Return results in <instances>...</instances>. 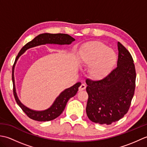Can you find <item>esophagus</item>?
Listing matches in <instances>:
<instances>
[{
    "label": "esophagus",
    "mask_w": 147,
    "mask_h": 147,
    "mask_svg": "<svg viewBox=\"0 0 147 147\" xmlns=\"http://www.w3.org/2000/svg\"><path fill=\"white\" fill-rule=\"evenodd\" d=\"M86 85L85 84H82V85H80V86L79 87V91H82V90H85L86 88Z\"/></svg>",
    "instance_id": "34e87169"
}]
</instances>
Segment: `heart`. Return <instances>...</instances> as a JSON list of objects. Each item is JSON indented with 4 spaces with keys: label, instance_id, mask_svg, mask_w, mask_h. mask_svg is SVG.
Wrapping results in <instances>:
<instances>
[{
    "label": "heart",
    "instance_id": "1",
    "mask_svg": "<svg viewBox=\"0 0 147 147\" xmlns=\"http://www.w3.org/2000/svg\"><path fill=\"white\" fill-rule=\"evenodd\" d=\"M80 56L83 63L89 65V75L95 80L108 76L117 62L116 53L100 42L86 43L80 51Z\"/></svg>",
    "mask_w": 147,
    "mask_h": 147
}]
</instances>
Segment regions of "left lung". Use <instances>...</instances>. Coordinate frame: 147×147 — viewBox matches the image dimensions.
Masks as SVG:
<instances>
[{
	"label": "left lung",
	"instance_id": "8db88e82",
	"mask_svg": "<svg viewBox=\"0 0 147 147\" xmlns=\"http://www.w3.org/2000/svg\"><path fill=\"white\" fill-rule=\"evenodd\" d=\"M117 67L102 80H86L88 95L86 112L93 123L111 124L128 111L135 90L136 71L131 55L117 43Z\"/></svg>",
	"mask_w": 147,
	"mask_h": 147
}]
</instances>
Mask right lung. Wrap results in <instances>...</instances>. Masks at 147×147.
I'll return each instance as SVG.
<instances>
[{
    "instance_id": "right-lung-1",
    "label": "right lung",
    "mask_w": 147,
    "mask_h": 147,
    "mask_svg": "<svg viewBox=\"0 0 147 147\" xmlns=\"http://www.w3.org/2000/svg\"><path fill=\"white\" fill-rule=\"evenodd\" d=\"M75 39L67 34L57 33V34H51V33H43L36 36L32 41L27 43L23 48L21 49L20 52L18 53L16 58L15 59L14 64L12 66V80L13 83V93L16 101L18 105L21 108L23 111L25 113L30 119L37 121H52L54 119L59 116L62 112H63L66 105L67 102L71 97H73L76 94L78 91V88L81 85V83L78 82L70 88L64 90L57 98L55 99L54 102L50 108L45 111H33L24 106L19 100L16 92L15 83H14V71L15 64L16 63L19 57L25 52L27 49L34 47L38 46L42 44L45 43H51V44H59V45H65L71 44L74 41Z\"/></svg>"
}]
</instances>
